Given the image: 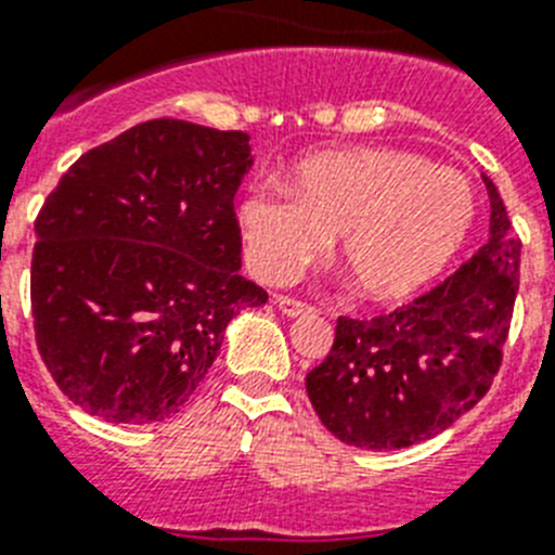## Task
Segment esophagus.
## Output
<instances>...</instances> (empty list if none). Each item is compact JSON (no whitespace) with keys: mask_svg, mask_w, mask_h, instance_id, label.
<instances>
[{"mask_svg":"<svg viewBox=\"0 0 555 555\" xmlns=\"http://www.w3.org/2000/svg\"><path fill=\"white\" fill-rule=\"evenodd\" d=\"M276 307H279V310H282V313L287 315V319H296V315L313 313V307L305 305V301L291 299V296H276Z\"/></svg>","mask_w":555,"mask_h":555,"instance_id":"esophagus-1","label":"esophagus"}]
</instances>
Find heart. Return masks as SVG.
I'll return each mask as SVG.
<instances>
[{
    "instance_id": "b5f03b06",
    "label": "heart",
    "mask_w": 555,
    "mask_h": 555,
    "mask_svg": "<svg viewBox=\"0 0 555 555\" xmlns=\"http://www.w3.org/2000/svg\"><path fill=\"white\" fill-rule=\"evenodd\" d=\"M293 194L259 185L242 199L250 268L285 282L338 234V259L364 299L400 301L460 254L477 197L468 177L386 146L315 152L291 169Z\"/></svg>"
}]
</instances>
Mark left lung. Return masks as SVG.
<instances>
[{"instance_id": "left-lung-1", "label": "left lung", "mask_w": 555, "mask_h": 555, "mask_svg": "<svg viewBox=\"0 0 555 555\" xmlns=\"http://www.w3.org/2000/svg\"><path fill=\"white\" fill-rule=\"evenodd\" d=\"M488 242L443 285L372 321L338 319L330 356L307 372L319 421L341 443L398 451L440 435L488 392L500 370L519 254L488 175Z\"/></svg>"}]
</instances>
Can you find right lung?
<instances>
[{"label": "right lung", "mask_w": 555, "mask_h": 555, "mask_svg": "<svg viewBox=\"0 0 555 555\" xmlns=\"http://www.w3.org/2000/svg\"><path fill=\"white\" fill-rule=\"evenodd\" d=\"M250 134L157 118L78 157L36 217L30 301L50 375L109 423L185 406L228 321L268 293L242 276L234 194Z\"/></svg>", "instance_id": "right-lung-1"}]
</instances>
